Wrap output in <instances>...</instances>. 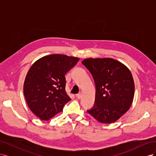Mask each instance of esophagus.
Returning a JSON list of instances; mask_svg holds the SVG:
<instances>
[{
  "label": "esophagus",
  "instance_id": "esophagus-1",
  "mask_svg": "<svg viewBox=\"0 0 156 156\" xmlns=\"http://www.w3.org/2000/svg\"><path fill=\"white\" fill-rule=\"evenodd\" d=\"M76 98H77V99H80L81 98V93H79V94H76Z\"/></svg>",
  "mask_w": 156,
  "mask_h": 156
}]
</instances>
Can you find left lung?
<instances>
[{"label":"left lung","instance_id":"left-lung-1","mask_svg":"<svg viewBox=\"0 0 156 156\" xmlns=\"http://www.w3.org/2000/svg\"><path fill=\"white\" fill-rule=\"evenodd\" d=\"M82 64L91 73L96 85L95 103L87 112L102 124L116 122L133 102L135 84L130 70L111 58H89Z\"/></svg>","mask_w":156,"mask_h":156}]
</instances>
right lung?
I'll return each mask as SVG.
<instances>
[{"instance_id": "right-lung-1", "label": "right lung", "mask_w": 156, "mask_h": 156, "mask_svg": "<svg viewBox=\"0 0 156 156\" xmlns=\"http://www.w3.org/2000/svg\"><path fill=\"white\" fill-rule=\"evenodd\" d=\"M79 60L74 56L54 54L43 56L32 65L23 93L30 111L41 120H49L71 100L65 90V75Z\"/></svg>"}]
</instances>
